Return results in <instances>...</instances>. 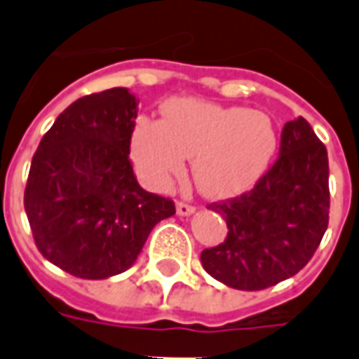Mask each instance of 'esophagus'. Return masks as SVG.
Returning a JSON list of instances; mask_svg holds the SVG:
<instances>
[{"mask_svg":"<svg viewBox=\"0 0 359 359\" xmlns=\"http://www.w3.org/2000/svg\"><path fill=\"white\" fill-rule=\"evenodd\" d=\"M196 211L194 205H190V203H184V202H179L177 203V213H179L180 217H188V215H192Z\"/></svg>","mask_w":359,"mask_h":359,"instance_id":"esophagus-1","label":"esophagus"}]
</instances>
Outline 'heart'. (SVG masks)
Instances as JSON below:
<instances>
[{"mask_svg":"<svg viewBox=\"0 0 359 359\" xmlns=\"http://www.w3.org/2000/svg\"><path fill=\"white\" fill-rule=\"evenodd\" d=\"M277 148L269 115L236 105L175 97L163 121L142 117L133 130V159L140 177L161 188L192 157V177L205 196L231 198L264 172Z\"/></svg>","mask_w":359,"mask_h":359,"instance_id":"1","label":"heart"}]
</instances>
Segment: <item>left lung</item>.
<instances>
[{"label": "left lung", "instance_id": "left-lung-1", "mask_svg": "<svg viewBox=\"0 0 359 359\" xmlns=\"http://www.w3.org/2000/svg\"><path fill=\"white\" fill-rule=\"evenodd\" d=\"M210 210L229 229L200 257L211 277L236 290H264L294 277L329 225V157L308 121L286 123L278 159L254 190Z\"/></svg>", "mask_w": 359, "mask_h": 359}]
</instances>
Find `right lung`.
<instances>
[{"mask_svg":"<svg viewBox=\"0 0 359 359\" xmlns=\"http://www.w3.org/2000/svg\"><path fill=\"white\" fill-rule=\"evenodd\" d=\"M138 100L111 88L73 102L43 134L25 190L42 256L74 277H115L133 267L151 229L175 215L146 192L128 161Z\"/></svg>","mask_w":359,"mask_h":359,"instance_id":"obj_1","label":"right lung"}]
</instances>
